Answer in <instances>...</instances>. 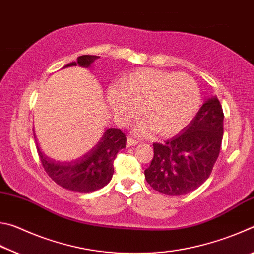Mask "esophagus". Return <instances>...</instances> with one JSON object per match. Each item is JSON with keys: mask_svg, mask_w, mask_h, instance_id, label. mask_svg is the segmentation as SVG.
I'll list each match as a JSON object with an SVG mask.
<instances>
[{"mask_svg": "<svg viewBox=\"0 0 254 254\" xmlns=\"http://www.w3.org/2000/svg\"><path fill=\"white\" fill-rule=\"evenodd\" d=\"M137 143V141L136 140H134V139H132V137H127V148H131V147H133V145H136Z\"/></svg>", "mask_w": 254, "mask_h": 254, "instance_id": "1", "label": "esophagus"}]
</instances>
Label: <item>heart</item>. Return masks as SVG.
Returning <instances> with one entry per match:
<instances>
[{"mask_svg": "<svg viewBox=\"0 0 254 254\" xmlns=\"http://www.w3.org/2000/svg\"><path fill=\"white\" fill-rule=\"evenodd\" d=\"M109 102L117 121L126 126L137 115L143 119L134 132L147 136L154 131L161 137L178 134L196 117L200 92L186 74L142 68L124 75L119 87L109 91Z\"/></svg>", "mask_w": 254, "mask_h": 254, "instance_id": "1", "label": "heart"}]
</instances>
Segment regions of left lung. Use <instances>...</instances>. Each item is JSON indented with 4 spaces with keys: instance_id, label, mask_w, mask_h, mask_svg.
Instances as JSON below:
<instances>
[{
    "instance_id": "1",
    "label": "left lung",
    "mask_w": 254,
    "mask_h": 254,
    "mask_svg": "<svg viewBox=\"0 0 254 254\" xmlns=\"http://www.w3.org/2000/svg\"><path fill=\"white\" fill-rule=\"evenodd\" d=\"M224 114L216 96L206 98L190 124L163 143H153V159L144 177L163 195L182 196L208 179L223 139Z\"/></svg>"
}]
</instances>
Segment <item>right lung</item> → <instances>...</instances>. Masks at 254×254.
Listing matches in <instances>:
<instances>
[{
	"label": "right lung",
	"mask_w": 254,
	"mask_h": 254,
	"mask_svg": "<svg viewBox=\"0 0 254 254\" xmlns=\"http://www.w3.org/2000/svg\"><path fill=\"white\" fill-rule=\"evenodd\" d=\"M97 58L100 57L91 55L80 56L77 58V62L68 64L64 68L77 65L89 68ZM126 135L121 130L106 127L98 142L84 156L75 160L56 161L42 153L38 143L37 149L46 173L56 184L68 190L89 194L111 182L114 173V159L120 150L126 148Z\"/></svg>",
	"instance_id": "obj_1"
}]
</instances>
